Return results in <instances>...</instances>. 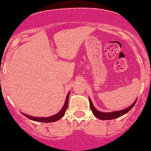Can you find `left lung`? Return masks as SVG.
<instances>
[{
	"label": "left lung",
	"mask_w": 151,
	"mask_h": 151,
	"mask_svg": "<svg viewBox=\"0 0 151 151\" xmlns=\"http://www.w3.org/2000/svg\"><path fill=\"white\" fill-rule=\"evenodd\" d=\"M136 102H137V100H135V102L133 103L131 106H130L129 108L124 109L122 111H115V112H111V113H102L100 112V111H98L96 109H95L93 105L92 104L91 100L89 99V102H90V108L91 109L93 113L96 117H98V119H102V120H107V119H113L117 118V117L122 116V115L126 114L129 111L131 110V109L134 106V105L135 104Z\"/></svg>",
	"instance_id": "left-lung-1"
}]
</instances>
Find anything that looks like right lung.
<instances>
[{
    "label": "right lung",
    "mask_w": 151,
    "mask_h": 151,
    "mask_svg": "<svg viewBox=\"0 0 151 151\" xmlns=\"http://www.w3.org/2000/svg\"><path fill=\"white\" fill-rule=\"evenodd\" d=\"M69 93H68L67 98H66L65 100V104L63 107V109H61V111H60L58 113H57L56 115H53L51 117H32L29 116V115H27L26 114H23L24 116L27 117L29 119H32V120L36 121V122H45V123H48V122H56L62 118L64 115L65 114L66 111H67V107H68V102H69Z\"/></svg>",
    "instance_id": "add662e5"
}]
</instances>
